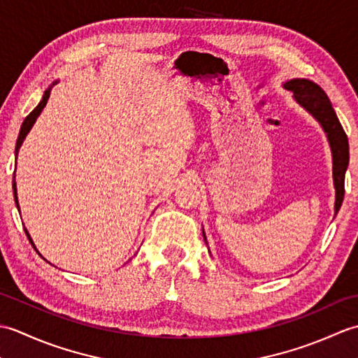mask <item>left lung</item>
<instances>
[{
	"mask_svg": "<svg viewBox=\"0 0 358 358\" xmlns=\"http://www.w3.org/2000/svg\"><path fill=\"white\" fill-rule=\"evenodd\" d=\"M285 89L291 90L294 94L295 101L301 108H305L318 123L322 124L323 131L328 136L331 152H332V177L334 186H336V215L341 208L345 196V173L349 164V143L348 136L341 127L337 118V113L334 110L328 95L324 90L315 85L314 81L306 78H294L283 85ZM203 237L206 240V235L203 232Z\"/></svg>",
	"mask_w": 358,
	"mask_h": 358,
	"instance_id": "left-lung-1",
	"label": "left lung"
}]
</instances>
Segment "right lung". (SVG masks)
<instances>
[{
    "label": "right lung",
    "instance_id": "1",
    "mask_svg": "<svg viewBox=\"0 0 358 358\" xmlns=\"http://www.w3.org/2000/svg\"><path fill=\"white\" fill-rule=\"evenodd\" d=\"M57 85V81H53V85L52 86H49L48 89H45V92H44V95H43V100L40 101V104L36 106V108L29 113V115L24 118V121H22V124H21V129H20V135H18V140H17V148H15V157L18 155V152H20V148H21V144H22V141H24V138H26V135L29 134V131L30 129H32V126H34V123L36 121V118H38V115H40L41 113V110L44 109V106H45V103H48V100H49V96H50V90H52V87ZM15 169H17V167H15ZM12 187H13V195H15V203H17V208H18V210H20V204H18V196H17V183H15V177H13V183H12ZM26 231V234H27V238H29V241H30V245L34 246V249L36 250V248H35V245H34V241H32V238H30V235H29V232H27V229H24Z\"/></svg>",
    "mask_w": 358,
    "mask_h": 358
}]
</instances>
